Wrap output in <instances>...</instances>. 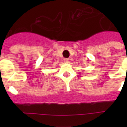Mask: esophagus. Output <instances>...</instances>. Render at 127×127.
Wrapping results in <instances>:
<instances>
[{
    "label": "esophagus",
    "instance_id": "esophagus-1",
    "mask_svg": "<svg viewBox=\"0 0 127 127\" xmlns=\"http://www.w3.org/2000/svg\"><path fill=\"white\" fill-rule=\"evenodd\" d=\"M64 62L65 63H68L70 62V59H64Z\"/></svg>",
    "mask_w": 127,
    "mask_h": 127
}]
</instances>
